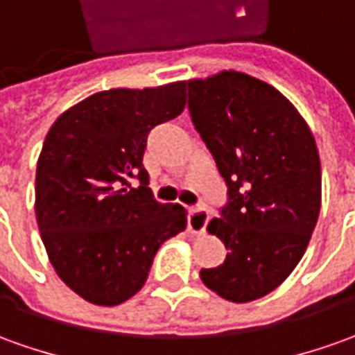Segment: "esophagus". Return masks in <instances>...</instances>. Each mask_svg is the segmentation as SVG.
Wrapping results in <instances>:
<instances>
[{
    "label": "esophagus",
    "mask_w": 355,
    "mask_h": 355,
    "mask_svg": "<svg viewBox=\"0 0 355 355\" xmlns=\"http://www.w3.org/2000/svg\"><path fill=\"white\" fill-rule=\"evenodd\" d=\"M208 219L209 214L206 208H200V206L190 208L188 209V231L194 235H202L206 225H208Z\"/></svg>",
    "instance_id": "esophagus-1"
}]
</instances>
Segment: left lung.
<instances>
[{
  "label": "left lung",
  "mask_w": 355,
  "mask_h": 355,
  "mask_svg": "<svg viewBox=\"0 0 355 355\" xmlns=\"http://www.w3.org/2000/svg\"><path fill=\"white\" fill-rule=\"evenodd\" d=\"M188 112L227 187L209 233L227 248L200 278L247 303L274 291L309 245L320 211V161L305 120L274 87L239 71L187 81Z\"/></svg>",
  "instance_id": "1"
}]
</instances>
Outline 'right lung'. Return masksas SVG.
I'll return each instance as SVG.
<instances>
[{"label":"right lung","mask_w":355,"mask_h":355,"mask_svg":"<svg viewBox=\"0 0 355 355\" xmlns=\"http://www.w3.org/2000/svg\"><path fill=\"white\" fill-rule=\"evenodd\" d=\"M187 85L110 89L54 122L36 165V221L67 288L118 305L146 284L159 247L187 229L178 204H159L144 151L149 132L184 110Z\"/></svg>","instance_id":"obj_1"}]
</instances>
